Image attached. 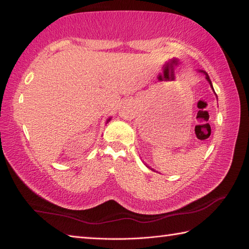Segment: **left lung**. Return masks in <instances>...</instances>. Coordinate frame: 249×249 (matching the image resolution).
I'll return each mask as SVG.
<instances>
[{"mask_svg":"<svg viewBox=\"0 0 249 249\" xmlns=\"http://www.w3.org/2000/svg\"><path fill=\"white\" fill-rule=\"evenodd\" d=\"M199 72H203L204 75H205V79H206V81H208L209 83H210V86H211V88H212V89L214 91V89H213V84H212V82H211V79H210V77H209V75L208 73H206V71H198ZM215 93V92H214ZM215 95H216V93H215ZM216 97H217V95H216Z\"/></svg>","mask_w":249,"mask_h":249,"instance_id":"1","label":"left lung"}]
</instances>
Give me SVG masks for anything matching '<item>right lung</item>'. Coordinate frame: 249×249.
<instances>
[{
	"mask_svg": "<svg viewBox=\"0 0 249 249\" xmlns=\"http://www.w3.org/2000/svg\"><path fill=\"white\" fill-rule=\"evenodd\" d=\"M110 120H111V118H109V119H108V120H107V121H106V123H108V122H109V121H110Z\"/></svg>",
	"mask_w": 249,
	"mask_h": 249,
	"instance_id": "1",
	"label": "right lung"
}]
</instances>
